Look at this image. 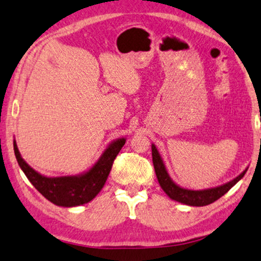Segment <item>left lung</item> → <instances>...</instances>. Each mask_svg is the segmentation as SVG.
<instances>
[{
	"instance_id": "1",
	"label": "left lung",
	"mask_w": 261,
	"mask_h": 261,
	"mask_svg": "<svg viewBox=\"0 0 261 261\" xmlns=\"http://www.w3.org/2000/svg\"><path fill=\"white\" fill-rule=\"evenodd\" d=\"M151 155L156 176H158L159 184L160 186H161V189L165 191V193L171 198V199L191 206L209 205V204L220 199V198L223 196V194L227 193L236 182H239L240 180L244 178V175L246 174V172H247L248 169L246 168L241 174H239L235 179L230 180L229 182L223 184V185L211 187V189L205 190H190L179 186L178 184L173 181V179L169 176L168 172H167L162 156L160 155L155 144H151Z\"/></svg>"
}]
</instances>
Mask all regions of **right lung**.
Masks as SVG:
<instances>
[{"instance_id": "1", "label": "right lung", "mask_w": 261, "mask_h": 261, "mask_svg": "<svg viewBox=\"0 0 261 261\" xmlns=\"http://www.w3.org/2000/svg\"><path fill=\"white\" fill-rule=\"evenodd\" d=\"M125 142H126V138L124 137L111 142L98 161L90 167L88 171L77 175L55 176V178L45 176L34 171L21 158L15 140L13 144L17 163L31 184L55 205L72 207L83 205L98 196V193L105 185L114 159L117 158L118 152L123 148Z\"/></svg>"}]
</instances>
